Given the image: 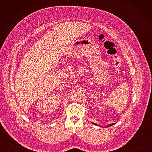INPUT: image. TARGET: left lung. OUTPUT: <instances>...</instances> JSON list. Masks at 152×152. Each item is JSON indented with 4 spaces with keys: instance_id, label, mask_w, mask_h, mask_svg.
<instances>
[{
    "instance_id": "1",
    "label": "left lung",
    "mask_w": 152,
    "mask_h": 152,
    "mask_svg": "<svg viewBox=\"0 0 152 152\" xmlns=\"http://www.w3.org/2000/svg\"><path fill=\"white\" fill-rule=\"evenodd\" d=\"M93 124H96V125H97V126H99L98 124H96V123H93ZM114 123H112V124H110V125H108V126H106V127H108V126H113V125H114Z\"/></svg>"
}]
</instances>
